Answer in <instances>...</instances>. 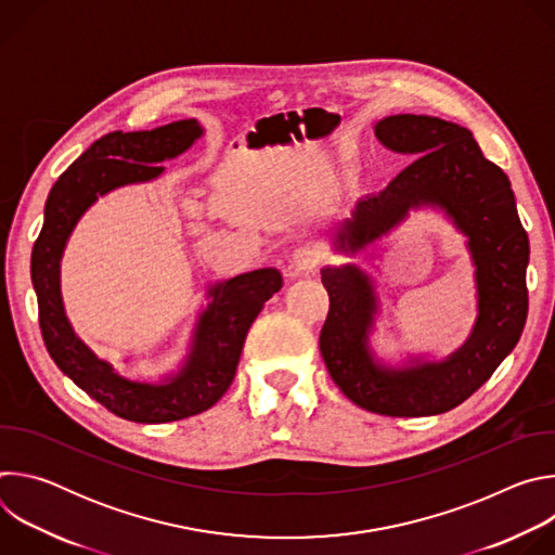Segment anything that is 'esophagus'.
<instances>
[{
    "label": "esophagus",
    "mask_w": 555,
    "mask_h": 555,
    "mask_svg": "<svg viewBox=\"0 0 555 555\" xmlns=\"http://www.w3.org/2000/svg\"><path fill=\"white\" fill-rule=\"evenodd\" d=\"M325 259V253L319 246H300L289 263V272L292 274H305V272H313L319 268Z\"/></svg>",
    "instance_id": "1"
}]
</instances>
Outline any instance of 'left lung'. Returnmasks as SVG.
Returning <instances> with one entry per match:
<instances>
[{"label": "left lung", "instance_id": "obj_1", "mask_svg": "<svg viewBox=\"0 0 555 555\" xmlns=\"http://www.w3.org/2000/svg\"><path fill=\"white\" fill-rule=\"evenodd\" d=\"M375 135L388 149L417 157L382 193L356 204L353 217L338 232V246L358 250L398 223L411 206H441L469 240L479 323L450 360L386 371L366 349L373 313L366 276L351 266L325 268L330 313L321 330V353L332 379L356 406L386 417L439 415L477 392L516 347L529 307V240L507 176L465 127L400 114L379 120Z\"/></svg>", "mask_w": 555, "mask_h": 555}]
</instances>
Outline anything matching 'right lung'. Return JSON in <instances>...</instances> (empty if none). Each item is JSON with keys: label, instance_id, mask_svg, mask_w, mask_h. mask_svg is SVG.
<instances>
[{"label": "right lung", "instance_id": "right-lung-1", "mask_svg": "<svg viewBox=\"0 0 555 555\" xmlns=\"http://www.w3.org/2000/svg\"><path fill=\"white\" fill-rule=\"evenodd\" d=\"M202 135L197 120H178L151 131H112L96 140L54 182L43 228L33 248V285L39 327L54 364L92 400L116 417L135 424H167L215 406L234 379L250 325L283 287L276 270H255L217 285L202 315L193 356L184 371L165 384L129 382L99 360L74 336L63 313L59 261L67 236L99 195L163 173L157 163L176 157Z\"/></svg>", "mask_w": 555, "mask_h": 555}]
</instances>
